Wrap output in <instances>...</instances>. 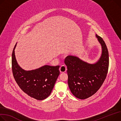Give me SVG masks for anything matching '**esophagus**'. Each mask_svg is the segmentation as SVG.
<instances>
[{
    "mask_svg": "<svg viewBox=\"0 0 121 121\" xmlns=\"http://www.w3.org/2000/svg\"><path fill=\"white\" fill-rule=\"evenodd\" d=\"M59 70L61 72H65L67 70V67L65 65H62L59 68Z\"/></svg>",
    "mask_w": 121,
    "mask_h": 121,
    "instance_id": "1",
    "label": "esophagus"
}]
</instances>
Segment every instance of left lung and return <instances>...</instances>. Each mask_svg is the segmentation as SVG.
I'll return each instance as SVG.
<instances>
[{
    "mask_svg": "<svg viewBox=\"0 0 121 121\" xmlns=\"http://www.w3.org/2000/svg\"><path fill=\"white\" fill-rule=\"evenodd\" d=\"M96 37L102 48L101 57L97 62L90 64L73 55H68L65 59L69 90L80 99H86L97 92L108 73L109 56L107 47L102 38L97 35Z\"/></svg>",
    "mask_w": 121,
    "mask_h": 121,
    "instance_id": "obj_1",
    "label": "left lung"
}]
</instances>
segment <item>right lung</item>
Listing matches in <instances>:
<instances>
[{
  "mask_svg": "<svg viewBox=\"0 0 121 121\" xmlns=\"http://www.w3.org/2000/svg\"><path fill=\"white\" fill-rule=\"evenodd\" d=\"M16 43L12 53V71L16 82L30 97L42 100L49 96L60 74L59 66L44 65L35 69L26 70L18 64L15 56Z\"/></svg>",
  "mask_w": 121,
  "mask_h": 121,
  "instance_id": "obj_1",
  "label": "right lung"
}]
</instances>
